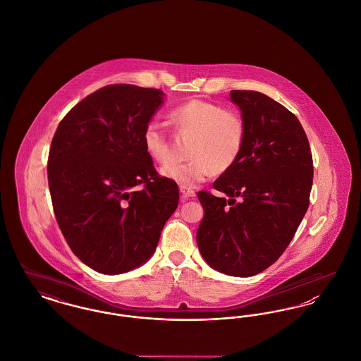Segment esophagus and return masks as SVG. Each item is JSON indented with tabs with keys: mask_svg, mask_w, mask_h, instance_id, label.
<instances>
[{
	"mask_svg": "<svg viewBox=\"0 0 361 361\" xmlns=\"http://www.w3.org/2000/svg\"><path fill=\"white\" fill-rule=\"evenodd\" d=\"M180 192H181V195H183L184 199H190V197H195V196H196V193H195L193 189L180 187Z\"/></svg>",
	"mask_w": 361,
	"mask_h": 361,
	"instance_id": "34e87169",
	"label": "esophagus"
}]
</instances>
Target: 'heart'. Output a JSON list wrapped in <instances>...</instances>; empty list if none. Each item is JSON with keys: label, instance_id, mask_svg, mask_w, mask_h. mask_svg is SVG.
I'll return each instance as SVG.
<instances>
[{"label": "heart", "instance_id": "1", "mask_svg": "<svg viewBox=\"0 0 361 361\" xmlns=\"http://www.w3.org/2000/svg\"><path fill=\"white\" fill-rule=\"evenodd\" d=\"M169 119L181 135L190 137L187 162L168 164L161 174L184 188H193L214 172L228 171L240 158L246 139V126L238 114L203 99H190L169 112ZM142 142L146 153L158 164L171 159V145L165 128L150 121Z\"/></svg>", "mask_w": 361, "mask_h": 361}]
</instances>
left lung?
I'll return each mask as SVG.
<instances>
[{
    "mask_svg": "<svg viewBox=\"0 0 361 361\" xmlns=\"http://www.w3.org/2000/svg\"><path fill=\"white\" fill-rule=\"evenodd\" d=\"M230 97L246 126L245 146L212 184L228 199L197 192L204 218L196 240L211 268L247 277L290 245L309 208L314 166L307 135L286 106L256 90H231Z\"/></svg>",
    "mask_w": 361,
    "mask_h": 361,
    "instance_id": "8db88e82",
    "label": "left lung"
}]
</instances>
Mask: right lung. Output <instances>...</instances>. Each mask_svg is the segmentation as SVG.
<instances>
[{
  "label": "right lung",
  "instance_id": "right-lung-1",
  "mask_svg": "<svg viewBox=\"0 0 361 361\" xmlns=\"http://www.w3.org/2000/svg\"><path fill=\"white\" fill-rule=\"evenodd\" d=\"M164 92L104 86L59 123L49 153L56 222L73 253L104 275L128 272L154 253L178 206L177 184L159 176L142 134Z\"/></svg>",
  "mask_w": 361,
  "mask_h": 361
}]
</instances>
